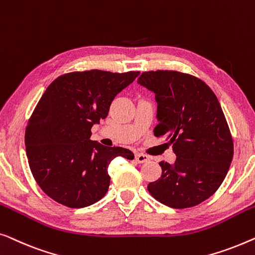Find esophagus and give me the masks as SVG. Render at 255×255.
<instances>
[{"label":"esophagus","instance_id":"34e87169","mask_svg":"<svg viewBox=\"0 0 255 255\" xmlns=\"http://www.w3.org/2000/svg\"><path fill=\"white\" fill-rule=\"evenodd\" d=\"M135 159H136V162H137V163H146V162H149V160H150V157L146 156L145 153L137 152L135 155Z\"/></svg>","mask_w":255,"mask_h":255}]
</instances>
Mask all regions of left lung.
<instances>
[{"instance_id":"obj_1","label":"left lung","mask_w":255,"mask_h":255,"mask_svg":"<svg viewBox=\"0 0 255 255\" xmlns=\"http://www.w3.org/2000/svg\"><path fill=\"white\" fill-rule=\"evenodd\" d=\"M137 83L155 93L157 137H165L177 156L159 163L162 177L148 191L175 209L198 206L217 191L234 157V141L221 104L200 78L174 70L142 73Z\"/></svg>"}]
</instances>
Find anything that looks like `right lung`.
I'll use <instances>...</instances> for the list:
<instances>
[{
    "label": "right lung",
    "instance_id": "add662e5",
    "mask_svg": "<svg viewBox=\"0 0 255 255\" xmlns=\"http://www.w3.org/2000/svg\"><path fill=\"white\" fill-rule=\"evenodd\" d=\"M139 71H74L49 84L25 130L31 172L49 198L69 208H83L109 191L110 163L130 150L91 141V128L109 114L114 97Z\"/></svg>",
    "mask_w": 255,
    "mask_h": 255
}]
</instances>
